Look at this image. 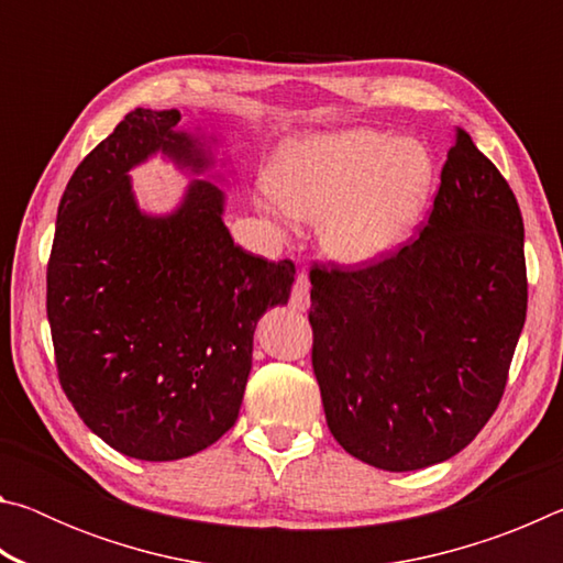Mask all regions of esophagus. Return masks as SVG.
<instances>
[{"label": "esophagus", "mask_w": 563, "mask_h": 563, "mask_svg": "<svg viewBox=\"0 0 563 563\" xmlns=\"http://www.w3.org/2000/svg\"><path fill=\"white\" fill-rule=\"evenodd\" d=\"M290 305L295 310H308L310 308V280L308 273H298V278L292 283Z\"/></svg>", "instance_id": "esophagus-1"}]
</instances>
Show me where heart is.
Segmentation results:
<instances>
[{
	"mask_svg": "<svg viewBox=\"0 0 563 563\" xmlns=\"http://www.w3.org/2000/svg\"><path fill=\"white\" fill-rule=\"evenodd\" d=\"M437 186L430 146L379 129L310 133L268 170L273 208L320 221V245L342 265L387 258L417 231Z\"/></svg>",
	"mask_w": 563,
	"mask_h": 563,
	"instance_id": "heart-1",
	"label": "heart"
}]
</instances>
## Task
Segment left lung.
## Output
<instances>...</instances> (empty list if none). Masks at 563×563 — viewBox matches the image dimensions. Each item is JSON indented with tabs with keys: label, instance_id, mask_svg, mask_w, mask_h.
<instances>
[{
	"label": "left lung",
	"instance_id": "left-lung-1",
	"mask_svg": "<svg viewBox=\"0 0 563 563\" xmlns=\"http://www.w3.org/2000/svg\"><path fill=\"white\" fill-rule=\"evenodd\" d=\"M430 218L387 258L312 265L328 427L360 462L415 472L462 452L497 409L527 320L517 198L456 129Z\"/></svg>",
	"mask_w": 563,
	"mask_h": 563
}]
</instances>
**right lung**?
<instances>
[{"label":"right lung","instance_id":"obj_1","mask_svg":"<svg viewBox=\"0 0 563 563\" xmlns=\"http://www.w3.org/2000/svg\"><path fill=\"white\" fill-rule=\"evenodd\" d=\"M176 109H133L66 184L46 268V316L62 389L89 430L144 462L184 460L231 430L253 332L295 280L290 261L233 243L225 196L190 180L174 213H144L129 170L164 154L213 166Z\"/></svg>","mask_w":563,"mask_h":563}]
</instances>
